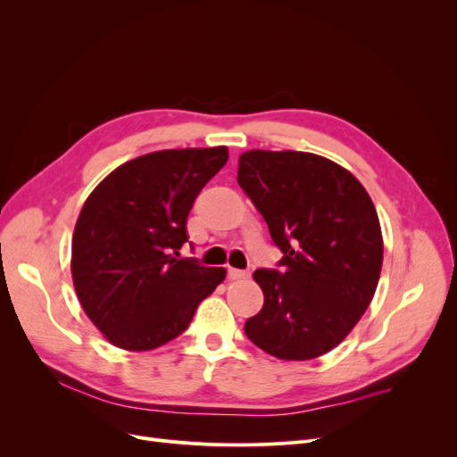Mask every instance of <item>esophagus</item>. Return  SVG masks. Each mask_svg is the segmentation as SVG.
Here are the masks:
<instances>
[{
  "instance_id": "obj_1",
  "label": "esophagus",
  "mask_w": 457,
  "mask_h": 457,
  "mask_svg": "<svg viewBox=\"0 0 457 457\" xmlns=\"http://www.w3.org/2000/svg\"><path fill=\"white\" fill-rule=\"evenodd\" d=\"M228 278L230 280H245V278H250V272L240 270V269H228Z\"/></svg>"
}]
</instances>
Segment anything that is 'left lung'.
Returning a JSON list of instances; mask_svg holds the SVG:
<instances>
[{
    "label": "left lung",
    "instance_id": "left-lung-1",
    "mask_svg": "<svg viewBox=\"0 0 457 457\" xmlns=\"http://www.w3.org/2000/svg\"><path fill=\"white\" fill-rule=\"evenodd\" d=\"M238 185L284 257L257 269L262 309L247 339L282 361H311L349 336L376 294L383 265L378 212L341 165L311 152H244Z\"/></svg>",
    "mask_w": 457,
    "mask_h": 457
}]
</instances>
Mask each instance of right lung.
<instances>
[{"label": "right lung", "instance_id": "right-lung-1", "mask_svg": "<svg viewBox=\"0 0 457 457\" xmlns=\"http://www.w3.org/2000/svg\"><path fill=\"white\" fill-rule=\"evenodd\" d=\"M228 160L227 146L160 150L126 162L81 207L72 238L78 299L104 337L150 351L181 336L227 270L177 259L200 190Z\"/></svg>", "mask_w": 457, "mask_h": 457}]
</instances>
